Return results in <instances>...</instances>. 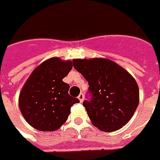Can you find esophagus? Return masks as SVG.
<instances>
[{
    "mask_svg": "<svg viewBox=\"0 0 160 160\" xmlns=\"http://www.w3.org/2000/svg\"><path fill=\"white\" fill-rule=\"evenodd\" d=\"M78 98L79 101L82 103V102L83 101V99H84V95H83V93H80Z\"/></svg>",
    "mask_w": 160,
    "mask_h": 160,
    "instance_id": "1",
    "label": "esophagus"
}]
</instances>
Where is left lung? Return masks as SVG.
I'll return each instance as SVG.
<instances>
[{
  "mask_svg": "<svg viewBox=\"0 0 160 160\" xmlns=\"http://www.w3.org/2000/svg\"><path fill=\"white\" fill-rule=\"evenodd\" d=\"M72 62L89 85L88 100L82 104L92 123L103 132H114L127 124L139 103L135 79L107 59H76Z\"/></svg>",
  "mask_w": 160,
  "mask_h": 160,
  "instance_id": "1",
  "label": "left lung"
}]
</instances>
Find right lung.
Here are the masks:
<instances>
[{
  "label": "right lung",
  "mask_w": 160,
  "mask_h": 160,
  "mask_svg": "<svg viewBox=\"0 0 160 160\" xmlns=\"http://www.w3.org/2000/svg\"><path fill=\"white\" fill-rule=\"evenodd\" d=\"M72 68L71 61L51 58L33 71L20 95L19 108L27 122L39 131H55L64 124L71 107L78 103L62 81Z\"/></svg>",
  "instance_id": "obj_1"
}]
</instances>
